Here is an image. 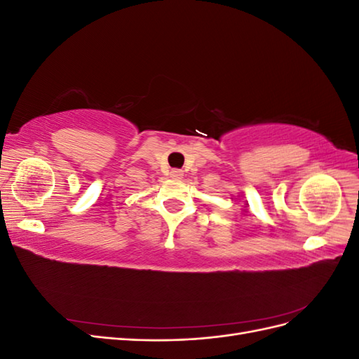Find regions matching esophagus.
<instances>
[{
	"instance_id": "1",
	"label": "esophagus",
	"mask_w": 359,
	"mask_h": 359,
	"mask_svg": "<svg viewBox=\"0 0 359 359\" xmlns=\"http://www.w3.org/2000/svg\"><path fill=\"white\" fill-rule=\"evenodd\" d=\"M169 175H170V178H173V180H181V178L184 177V172H182L181 169H172Z\"/></svg>"
}]
</instances>
